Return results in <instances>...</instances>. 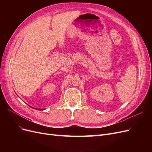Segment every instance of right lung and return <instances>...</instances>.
<instances>
[{"label": "right lung", "mask_w": 152, "mask_h": 152, "mask_svg": "<svg viewBox=\"0 0 152 152\" xmlns=\"http://www.w3.org/2000/svg\"><path fill=\"white\" fill-rule=\"evenodd\" d=\"M31 108H33V107H31ZM39 110H43L44 109H42H42H39Z\"/></svg>", "instance_id": "obj_1"}]
</instances>
